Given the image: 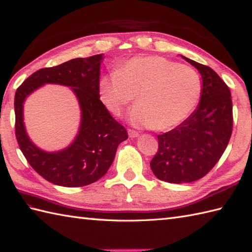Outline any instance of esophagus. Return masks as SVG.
Returning a JSON list of instances; mask_svg holds the SVG:
<instances>
[{
  "label": "esophagus",
  "instance_id": "34e87169",
  "mask_svg": "<svg viewBox=\"0 0 252 252\" xmlns=\"http://www.w3.org/2000/svg\"><path fill=\"white\" fill-rule=\"evenodd\" d=\"M127 134H129V136L131 137V138H134V137H137L138 135V132H136V131H134V130H127Z\"/></svg>",
  "mask_w": 252,
  "mask_h": 252
}]
</instances>
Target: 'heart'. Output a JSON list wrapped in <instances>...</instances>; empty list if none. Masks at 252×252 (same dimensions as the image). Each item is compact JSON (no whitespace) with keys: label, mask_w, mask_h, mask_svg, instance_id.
I'll return each mask as SVG.
<instances>
[{"label":"heart","mask_w":252,"mask_h":252,"mask_svg":"<svg viewBox=\"0 0 252 252\" xmlns=\"http://www.w3.org/2000/svg\"><path fill=\"white\" fill-rule=\"evenodd\" d=\"M99 97L112 115L120 116L136 95L129 115L136 126L172 129L189 118L199 103L201 82L197 71L160 56L134 57L117 72L103 76Z\"/></svg>","instance_id":"obj_1"}]
</instances>
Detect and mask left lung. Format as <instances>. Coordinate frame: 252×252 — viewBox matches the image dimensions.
Masks as SVG:
<instances>
[{"label": "left lung", "mask_w": 252, "mask_h": 252, "mask_svg": "<svg viewBox=\"0 0 252 252\" xmlns=\"http://www.w3.org/2000/svg\"><path fill=\"white\" fill-rule=\"evenodd\" d=\"M182 58L201 76L199 104L175 129L158 135L159 149L151 161L157 179L174 184L205 176L225 151L233 129V105L227 85L210 67Z\"/></svg>", "instance_id": "8db88e82"}]
</instances>
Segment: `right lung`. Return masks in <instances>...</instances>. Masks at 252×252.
I'll list each match as a JSON object with an SVG mask.
<instances>
[{"label": "right lung", "instance_id": "obj_1", "mask_svg": "<svg viewBox=\"0 0 252 252\" xmlns=\"http://www.w3.org/2000/svg\"><path fill=\"white\" fill-rule=\"evenodd\" d=\"M103 54L74 58L56 67L32 73L16 91L15 130L20 151L42 178L65 187L92 184L104 176L114 161L118 145L127 138L120 123L111 117L99 99L98 83ZM45 84H60L72 89L80 107V126L70 146L46 152L30 140L23 122L26 97Z\"/></svg>", "mask_w": 252, "mask_h": 252}]
</instances>
